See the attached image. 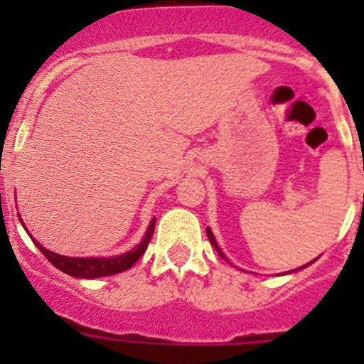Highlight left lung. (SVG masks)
Wrapping results in <instances>:
<instances>
[{"label":"left lung","mask_w":364,"mask_h":364,"mask_svg":"<svg viewBox=\"0 0 364 364\" xmlns=\"http://www.w3.org/2000/svg\"><path fill=\"white\" fill-rule=\"evenodd\" d=\"M205 233H208V239H210L211 246H213V247H215V250H217V253H218V255H220V257H222V259H226V260H228V257H226V255H224V253H222V250H220V247H218L217 240H215V235H213V231H211V230H210V228H205ZM228 262H230V260H228ZM311 262H314V260H311ZM311 262H308V264L301 266V268H297V269H291V272H299V269H304V268H306V266H310V264H311ZM230 264H231V262H230ZM291 272H288V273H291Z\"/></svg>","instance_id":"left-lung-1"}]
</instances>
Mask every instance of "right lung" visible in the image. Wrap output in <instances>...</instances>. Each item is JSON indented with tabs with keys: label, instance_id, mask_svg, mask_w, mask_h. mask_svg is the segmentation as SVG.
Listing matches in <instances>:
<instances>
[{
	"label": "right lung",
	"instance_id": "1",
	"mask_svg": "<svg viewBox=\"0 0 364 364\" xmlns=\"http://www.w3.org/2000/svg\"><path fill=\"white\" fill-rule=\"evenodd\" d=\"M154 222L156 218H151L149 226H147L146 235L144 239L140 240L138 246H134L133 250H129L127 253H122V255L114 257H65V255H58V253L49 252L45 250L38 240L32 239V242L36 244L38 250L43 253L47 259H49L50 264L56 266L58 269H62L63 273L70 275V277H78V279H98V277H109V275H117V273L125 272L129 269L131 266L136 262L140 257L146 253L147 244H149L151 237H153L154 231ZM23 224V222H21ZM28 233V231H27ZM31 235V233H28Z\"/></svg>",
	"mask_w": 364,
	"mask_h": 364
}]
</instances>
